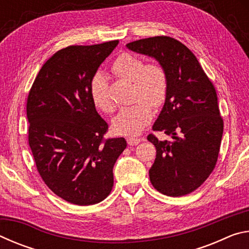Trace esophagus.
Returning a JSON list of instances; mask_svg holds the SVG:
<instances>
[{
    "mask_svg": "<svg viewBox=\"0 0 249 249\" xmlns=\"http://www.w3.org/2000/svg\"><path fill=\"white\" fill-rule=\"evenodd\" d=\"M127 144L129 145V146H135V145H138L140 144V142L142 141V138H135V137H128L127 140Z\"/></svg>",
    "mask_w": 249,
    "mask_h": 249,
    "instance_id": "esophagus-1",
    "label": "esophagus"
}]
</instances>
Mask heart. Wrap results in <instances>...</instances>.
<instances>
[{
  "mask_svg": "<svg viewBox=\"0 0 249 249\" xmlns=\"http://www.w3.org/2000/svg\"><path fill=\"white\" fill-rule=\"evenodd\" d=\"M116 77L133 83V100L130 107H124L112 122V128L119 135H137L149 123L151 107L163 105L168 94V75L158 62H142L140 57L129 53H122L111 66ZM91 98L96 108L107 114L114 112L115 105L109 99L107 83L101 74H96L91 82Z\"/></svg>",
  "mask_w": 249,
  "mask_h": 249,
  "instance_id": "b5f03b06",
  "label": "heart"
}]
</instances>
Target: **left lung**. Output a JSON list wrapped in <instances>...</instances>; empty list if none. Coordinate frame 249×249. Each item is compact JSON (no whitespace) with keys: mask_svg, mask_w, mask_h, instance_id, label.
Listing matches in <instances>:
<instances>
[{"mask_svg":"<svg viewBox=\"0 0 249 249\" xmlns=\"http://www.w3.org/2000/svg\"><path fill=\"white\" fill-rule=\"evenodd\" d=\"M126 47L156 59L168 75L167 99L153 129L172 141L147 136L157 151L150 182L162 195H189L208 179L217 161L223 120L215 88L191 50L175 38L156 36Z\"/></svg>","mask_w":249,"mask_h":249,"instance_id":"1","label":"left lung"}]
</instances>
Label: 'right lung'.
<instances>
[{"label":"right lung","mask_w":249,"mask_h":249,"mask_svg":"<svg viewBox=\"0 0 249 249\" xmlns=\"http://www.w3.org/2000/svg\"><path fill=\"white\" fill-rule=\"evenodd\" d=\"M119 40L69 46L41 67L27 99L28 142L37 170L54 195L77 205L103 201L113 188V167L126 148L123 137L103 136L91 82Z\"/></svg>","instance_id":"right-lung-1"}]
</instances>
